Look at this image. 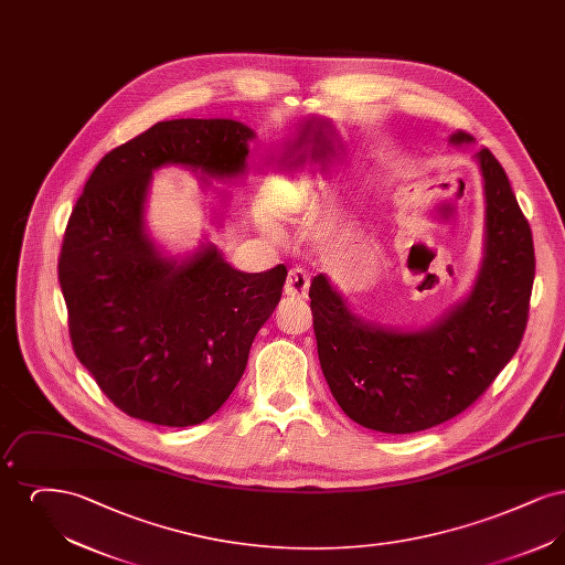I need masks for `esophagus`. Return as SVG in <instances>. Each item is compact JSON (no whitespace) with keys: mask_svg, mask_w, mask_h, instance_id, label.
Instances as JSON below:
<instances>
[{"mask_svg":"<svg viewBox=\"0 0 565 565\" xmlns=\"http://www.w3.org/2000/svg\"><path fill=\"white\" fill-rule=\"evenodd\" d=\"M309 284H311V277L305 269H290L288 270V277H286V286H284V292L292 298H307L309 292Z\"/></svg>","mask_w":565,"mask_h":565,"instance_id":"esophagus-1","label":"esophagus"}]
</instances>
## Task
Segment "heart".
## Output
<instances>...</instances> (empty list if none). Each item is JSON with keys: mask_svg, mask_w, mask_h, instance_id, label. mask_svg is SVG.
I'll use <instances>...</instances> for the list:
<instances>
[{"mask_svg": "<svg viewBox=\"0 0 565 565\" xmlns=\"http://www.w3.org/2000/svg\"><path fill=\"white\" fill-rule=\"evenodd\" d=\"M318 175L311 169L270 180L265 189V212L270 222H298L316 210Z\"/></svg>", "mask_w": 565, "mask_h": 565, "instance_id": "heart-1", "label": "heart"}]
</instances>
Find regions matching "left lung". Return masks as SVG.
<instances>
[{
	"label": "left lung",
	"instance_id": "8db88e82",
	"mask_svg": "<svg viewBox=\"0 0 565 565\" xmlns=\"http://www.w3.org/2000/svg\"><path fill=\"white\" fill-rule=\"evenodd\" d=\"M475 137L456 131L451 146ZM484 190L481 269L470 295L422 330L366 322L320 273L309 298L318 355L334 401L385 434L428 430L466 411L511 362L525 332L536 258L532 231L498 159L475 154Z\"/></svg>",
	"mask_w": 565,
	"mask_h": 565
}]
</instances>
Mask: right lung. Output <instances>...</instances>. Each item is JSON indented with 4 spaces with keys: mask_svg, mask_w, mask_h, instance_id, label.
Here are the masks:
<instances>
[{
    "mask_svg": "<svg viewBox=\"0 0 565 565\" xmlns=\"http://www.w3.org/2000/svg\"><path fill=\"white\" fill-rule=\"evenodd\" d=\"M254 131L231 118L162 120L108 152L76 201L58 256L76 358L135 419L186 428L239 383L254 337L288 277L233 269L214 243L167 256L146 228L152 171L180 164L214 180L245 175Z\"/></svg>",
    "mask_w": 565,
    "mask_h": 565,
    "instance_id": "obj_1",
    "label": "right lung"
}]
</instances>
